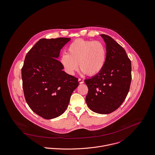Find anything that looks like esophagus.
<instances>
[{"label":"esophagus","instance_id":"obj_1","mask_svg":"<svg viewBox=\"0 0 155 155\" xmlns=\"http://www.w3.org/2000/svg\"><path fill=\"white\" fill-rule=\"evenodd\" d=\"M78 82H79L80 84H83V83H84V81H83V80L80 79V78L78 79Z\"/></svg>","mask_w":155,"mask_h":155}]
</instances>
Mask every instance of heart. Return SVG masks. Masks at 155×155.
<instances>
[{
  "mask_svg": "<svg viewBox=\"0 0 155 155\" xmlns=\"http://www.w3.org/2000/svg\"><path fill=\"white\" fill-rule=\"evenodd\" d=\"M68 53H63L60 63L65 71L74 75L80 68L83 74L94 76L103 69L106 61V49L100 41L77 39L68 47Z\"/></svg>",
  "mask_w": 155,
  "mask_h": 155,
  "instance_id": "heart-1",
  "label": "heart"
}]
</instances>
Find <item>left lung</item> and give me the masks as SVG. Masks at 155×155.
Wrapping results in <instances>:
<instances>
[{
	"label": "left lung",
	"instance_id": "8db88e82",
	"mask_svg": "<svg viewBox=\"0 0 155 155\" xmlns=\"http://www.w3.org/2000/svg\"><path fill=\"white\" fill-rule=\"evenodd\" d=\"M106 44V61L102 71L84 82L88 91L86 101L93 112L107 114L125 99L131 81V63L124 48L109 35H101Z\"/></svg>",
	"mask_w": 155,
	"mask_h": 155
}]
</instances>
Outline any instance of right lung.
<instances>
[{
  "label": "right lung",
  "mask_w": 155,
  "mask_h": 155,
  "mask_svg": "<svg viewBox=\"0 0 155 155\" xmlns=\"http://www.w3.org/2000/svg\"><path fill=\"white\" fill-rule=\"evenodd\" d=\"M70 38H41L27 53L21 69L27 103L40 117L51 120L67 109L78 78L68 74L58 60Z\"/></svg>",
  "instance_id": "add662e5"
}]
</instances>
